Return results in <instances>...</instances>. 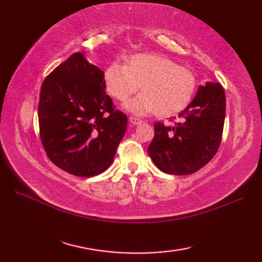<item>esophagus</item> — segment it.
I'll list each match as a JSON object with an SVG mask.
<instances>
[{
  "label": "esophagus",
  "mask_w": 262,
  "mask_h": 262,
  "mask_svg": "<svg viewBox=\"0 0 262 262\" xmlns=\"http://www.w3.org/2000/svg\"><path fill=\"white\" fill-rule=\"evenodd\" d=\"M129 121L132 122L133 125H140V124H142V122H143L141 119L136 118V117H129Z\"/></svg>",
  "instance_id": "esophagus-1"
}]
</instances>
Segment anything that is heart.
I'll use <instances>...</instances> for the list:
<instances>
[{"instance_id": "b5f03b06", "label": "heart", "mask_w": 262, "mask_h": 262, "mask_svg": "<svg viewBox=\"0 0 262 262\" xmlns=\"http://www.w3.org/2000/svg\"><path fill=\"white\" fill-rule=\"evenodd\" d=\"M107 91L124 102L141 85L143 91L126 103V109L136 115L151 114L171 117L187 108L197 89L192 72L178 65L161 54H136L126 59L125 65L111 63L103 72Z\"/></svg>"}]
</instances>
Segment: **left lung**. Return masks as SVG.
Instances as JSON below:
<instances>
[{"mask_svg":"<svg viewBox=\"0 0 262 262\" xmlns=\"http://www.w3.org/2000/svg\"><path fill=\"white\" fill-rule=\"evenodd\" d=\"M225 92L219 82L200 85L188 107L172 124H154L148 154L168 174L186 176L202 169L215 157L225 120Z\"/></svg>","mask_w":262,"mask_h":262,"instance_id":"obj_1","label":"left lung"}]
</instances>
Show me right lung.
<instances>
[{
  "instance_id": "add662e5",
  "label": "right lung",
  "mask_w": 262,
  "mask_h": 262,
  "mask_svg": "<svg viewBox=\"0 0 262 262\" xmlns=\"http://www.w3.org/2000/svg\"><path fill=\"white\" fill-rule=\"evenodd\" d=\"M38 119L49 160L76 177L107 170L127 127V116L105 93L103 71L80 52L43 80Z\"/></svg>"
}]
</instances>
